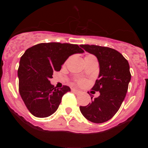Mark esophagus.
<instances>
[{"instance_id":"1","label":"esophagus","mask_w":148,"mask_h":148,"mask_svg":"<svg viewBox=\"0 0 148 148\" xmlns=\"http://www.w3.org/2000/svg\"><path fill=\"white\" fill-rule=\"evenodd\" d=\"M72 91L74 92H75L76 94H78L81 92L80 90H77V89H75V88H72Z\"/></svg>"}]
</instances>
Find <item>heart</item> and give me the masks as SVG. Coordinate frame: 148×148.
<instances>
[{"mask_svg":"<svg viewBox=\"0 0 148 148\" xmlns=\"http://www.w3.org/2000/svg\"><path fill=\"white\" fill-rule=\"evenodd\" d=\"M89 56H93L89 55V56H87L86 57H89ZM75 82H76L78 84H79V85H83V84H85V80H84V79H82V78H77V79H75Z\"/></svg>","mask_w":148,"mask_h":148,"instance_id":"b5f03b06","label":"heart"}]
</instances>
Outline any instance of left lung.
Here are the masks:
<instances>
[{
    "label": "left lung",
    "instance_id": "obj_1",
    "mask_svg": "<svg viewBox=\"0 0 148 148\" xmlns=\"http://www.w3.org/2000/svg\"><path fill=\"white\" fill-rule=\"evenodd\" d=\"M80 47L96 56L100 66L99 79L92 88L100 95L88 105L80 106L81 113L92 122H105L117 113L126 96L131 78L130 66L126 58L114 49L88 44Z\"/></svg>",
    "mask_w": 148,
    "mask_h": 148
}]
</instances>
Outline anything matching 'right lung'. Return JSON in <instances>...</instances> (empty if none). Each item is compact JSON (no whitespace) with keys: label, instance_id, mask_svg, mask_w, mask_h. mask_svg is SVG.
Returning <instances> with one entry per match:
<instances>
[{"label":"right lung","instance_id":"1","mask_svg":"<svg viewBox=\"0 0 148 148\" xmlns=\"http://www.w3.org/2000/svg\"><path fill=\"white\" fill-rule=\"evenodd\" d=\"M83 52L77 44L58 42L41 43L26 50L18 70L19 92L33 116L45 118L57 110L63 95L70 88L64 85L56 89L49 79L55 71L61 70L69 56Z\"/></svg>","mask_w":148,"mask_h":148}]
</instances>
